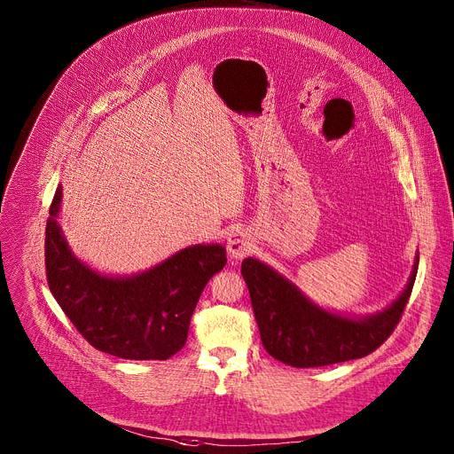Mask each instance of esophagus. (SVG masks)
<instances>
[{
    "label": "esophagus",
    "instance_id": "34e87169",
    "mask_svg": "<svg viewBox=\"0 0 454 454\" xmlns=\"http://www.w3.org/2000/svg\"><path fill=\"white\" fill-rule=\"evenodd\" d=\"M253 249V239L247 231H235L228 237V251L233 258H244Z\"/></svg>",
    "mask_w": 454,
    "mask_h": 454
}]
</instances>
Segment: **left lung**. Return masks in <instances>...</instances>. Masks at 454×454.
<instances>
[{"mask_svg": "<svg viewBox=\"0 0 454 454\" xmlns=\"http://www.w3.org/2000/svg\"><path fill=\"white\" fill-rule=\"evenodd\" d=\"M419 261L404 293L379 314L352 319L310 303L291 282L266 264L246 258L242 277L268 354L294 368L327 366L377 350L395 331L417 277Z\"/></svg>", "mask_w": 454, "mask_h": 454, "instance_id": "obj_1", "label": "left lung"}]
</instances>
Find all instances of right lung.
<instances>
[{
    "label": "right lung",
    "instance_id": "1",
    "mask_svg": "<svg viewBox=\"0 0 454 454\" xmlns=\"http://www.w3.org/2000/svg\"><path fill=\"white\" fill-rule=\"evenodd\" d=\"M60 186L50 205L44 237L48 287L82 338L121 359H168L188 336L190 317L210 278L226 266V249L200 244L131 277L109 278L74 256L57 215Z\"/></svg>",
    "mask_w": 454,
    "mask_h": 454
}]
</instances>
